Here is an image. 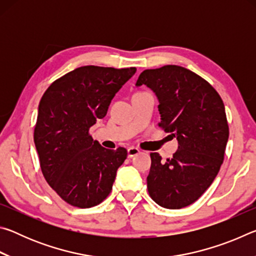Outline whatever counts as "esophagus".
I'll use <instances>...</instances> for the list:
<instances>
[{
	"label": "esophagus",
	"instance_id": "34e87169",
	"mask_svg": "<svg viewBox=\"0 0 256 256\" xmlns=\"http://www.w3.org/2000/svg\"><path fill=\"white\" fill-rule=\"evenodd\" d=\"M138 154H140V150L138 148H134V146H131V148L128 149V157L132 158L134 156H136Z\"/></svg>",
	"mask_w": 256,
	"mask_h": 256
}]
</instances>
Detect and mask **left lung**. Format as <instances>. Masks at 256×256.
Listing matches in <instances>:
<instances>
[{"label": "left lung", "instance_id": "1", "mask_svg": "<svg viewBox=\"0 0 256 256\" xmlns=\"http://www.w3.org/2000/svg\"><path fill=\"white\" fill-rule=\"evenodd\" d=\"M142 84L158 98L159 126L178 141L166 162L150 154L148 192L160 206L182 209L206 192L224 162L229 136L224 102L209 82L178 66L144 70L136 84Z\"/></svg>", "mask_w": 256, "mask_h": 256}]
</instances>
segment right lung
Masks as SVG:
<instances>
[{
	"label": "right lung",
	"instance_id": "1",
	"mask_svg": "<svg viewBox=\"0 0 256 256\" xmlns=\"http://www.w3.org/2000/svg\"><path fill=\"white\" fill-rule=\"evenodd\" d=\"M136 72V68L81 66L42 94L34 146L47 183L68 204L92 208L110 193L128 151L105 149L89 128L105 118L112 99Z\"/></svg>",
	"mask_w": 256,
	"mask_h": 256
}]
</instances>
